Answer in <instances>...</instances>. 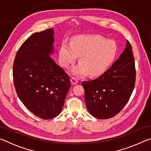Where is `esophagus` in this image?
I'll use <instances>...</instances> for the list:
<instances>
[{"label": "esophagus", "mask_w": 151, "mask_h": 151, "mask_svg": "<svg viewBox=\"0 0 151 151\" xmlns=\"http://www.w3.org/2000/svg\"><path fill=\"white\" fill-rule=\"evenodd\" d=\"M70 81H71V83H72V85H76V84H77L78 83V80L75 77H71Z\"/></svg>", "instance_id": "34e87169"}]
</instances>
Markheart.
Listing matches in <instances>:
<instances>
[{
    "label": "heart",
    "instance_id": "b5f03b06",
    "mask_svg": "<svg viewBox=\"0 0 151 151\" xmlns=\"http://www.w3.org/2000/svg\"><path fill=\"white\" fill-rule=\"evenodd\" d=\"M117 47L111 40L98 35H82L74 38L71 43L64 42L58 51L60 65L68 68L80 57V64L71 70L74 75L83 76L89 73L98 76L105 71L116 57Z\"/></svg>",
    "mask_w": 151,
    "mask_h": 151
}]
</instances>
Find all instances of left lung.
<instances>
[{"label":"left lung","mask_w":151,"mask_h":151,"mask_svg":"<svg viewBox=\"0 0 151 151\" xmlns=\"http://www.w3.org/2000/svg\"><path fill=\"white\" fill-rule=\"evenodd\" d=\"M136 80L135 63L129 41L119 59L99 77L82 83L85 103L95 118L107 119L116 115L129 101Z\"/></svg>","instance_id":"8db88e82"}]
</instances>
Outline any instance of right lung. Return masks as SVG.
Segmentation results:
<instances>
[{
  "label": "right lung",
  "mask_w": 151,
  "mask_h": 151,
  "mask_svg": "<svg viewBox=\"0 0 151 151\" xmlns=\"http://www.w3.org/2000/svg\"><path fill=\"white\" fill-rule=\"evenodd\" d=\"M53 30L48 29L28 38L18 50L12 70L20 100L45 120L60 113L71 85L68 74L50 56L53 52Z\"/></svg>",
  "instance_id": "right-lung-1"
}]
</instances>
